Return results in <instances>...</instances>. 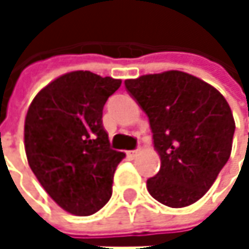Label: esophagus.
Segmentation results:
<instances>
[{"label":"esophagus","mask_w":249,"mask_h":249,"mask_svg":"<svg viewBox=\"0 0 249 249\" xmlns=\"http://www.w3.org/2000/svg\"><path fill=\"white\" fill-rule=\"evenodd\" d=\"M126 154H128L129 157H135V156L138 154V150H132V151H128Z\"/></svg>","instance_id":"34e87169"}]
</instances>
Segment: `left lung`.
Instances as JSON below:
<instances>
[{
    "mask_svg": "<svg viewBox=\"0 0 249 249\" xmlns=\"http://www.w3.org/2000/svg\"><path fill=\"white\" fill-rule=\"evenodd\" d=\"M125 88L147 114L161 160L147 180L150 195L170 208L197 202L231 156L229 104L212 85L180 71L126 79Z\"/></svg>",
    "mask_w": 249,
    "mask_h": 249,
    "instance_id": "obj_1",
    "label": "left lung"
}]
</instances>
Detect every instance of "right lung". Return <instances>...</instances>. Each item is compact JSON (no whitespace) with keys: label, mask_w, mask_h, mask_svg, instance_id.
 I'll return each mask as SVG.
<instances>
[{"label":"right lung","mask_w":249,"mask_h":249,"mask_svg":"<svg viewBox=\"0 0 249 249\" xmlns=\"http://www.w3.org/2000/svg\"><path fill=\"white\" fill-rule=\"evenodd\" d=\"M120 86V79L76 71L44 86L27 111L28 166L72 215L89 216L111 199L114 173L125 154L111 148L102 111Z\"/></svg>","instance_id":"right-lung-1"}]
</instances>
